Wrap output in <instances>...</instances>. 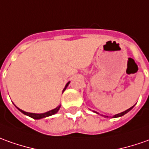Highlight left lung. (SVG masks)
Here are the masks:
<instances>
[{
  "instance_id": "left-lung-1",
  "label": "left lung",
  "mask_w": 149,
  "mask_h": 149,
  "mask_svg": "<svg viewBox=\"0 0 149 149\" xmlns=\"http://www.w3.org/2000/svg\"><path fill=\"white\" fill-rule=\"evenodd\" d=\"M133 108H134V106H132V107H131V108H130V109H127V110H125V112H122V113H118V114H117V115H115V116H114V117H121V116H123V115H125V113H128V112H129V111H130V110H131V109H133Z\"/></svg>"
}]
</instances>
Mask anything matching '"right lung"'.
<instances>
[{
    "label": "right lung",
    "instance_id": "obj_1",
    "mask_svg": "<svg viewBox=\"0 0 149 149\" xmlns=\"http://www.w3.org/2000/svg\"><path fill=\"white\" fill-rule=\"evenodd\" d=\"M68 84H69V82L67 83L66 86H65V88H64V90H65L67 86H68ZM64 90H63V91H64ZM59 108H60V106H58V107H57L56 109H53V110H50V111H49V112H46V113H40V114L27 113V112H24V111L21 110V109H18V108H17V109H19V110L20 111V112H21V113H23L24 114H25V115L28 116V117H32V118H33V119H40V118H43V117H49V116H51V115H54V114H55V113H57L58 111L59 110Z\"/></svg>",
    "mask_w": 149,
    "mask_h": 149
}]
</instances>
